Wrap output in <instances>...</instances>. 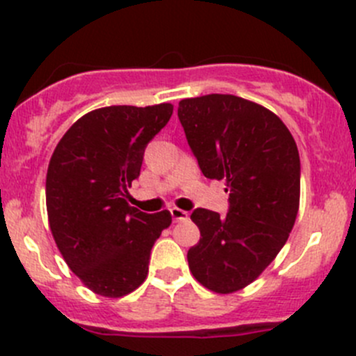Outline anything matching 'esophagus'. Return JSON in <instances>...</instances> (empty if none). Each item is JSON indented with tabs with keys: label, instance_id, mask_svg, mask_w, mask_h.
<instances>
[{
	"label": "esophagus",
	"instance_id": "34e87169",
	"mask_svg": "<svg viewBox=\"0 0 356 356\" xmlns=\"http://www.w3.org/2000/svg\"><path fill=\"white\" fill-rule=\"evenodd\" d=\"M170 215H172V218H174L175 222H181V220H188L189 218V213L188 211H184V210H181V208H170Z\"/></svg>",
	"mask_w": 356,
	"mask_h": 356
}]
</instances>
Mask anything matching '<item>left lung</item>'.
<instances>
[{
    "instance_id": "8db88e82",
    "label": "left lung",
    "mask_w": 356,
    "mask_h": 356,
    "mask_svg": "<svg viewBox=\"0 0 356 356\" xmlns=\"http://www.w3.org/2000/svg\"><path fill=\"white\" fill-rule=\"evenodd\" d=\"M179 120L204 177L225 181L229 211L196 208L189 270L204 288L236 293L286 245L300 208V155L284 122L258 103L207 95L179 103Z\"/></svg>"
}]
</instances>
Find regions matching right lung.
<instances>
[{
	"instance_id": "right-lung-1",
	"label": "right lung",
	"mask_w": 356,
	"mask_h": 356,
	"mask_svg": "<svg viewBox=\"0 0 356 356\" xmlns=\"http://www.w3.org/2000/svg\"><path fill=\"white\" fill-rule=\"evenodd\" d=\"M170 103L105 106L79 118L53 152L46 175L51 234L70 270L92 293L120 298L145 282L152 248L170 211L127 203L148 143L170 120Z\"/></svg>"
}]
</instances>
